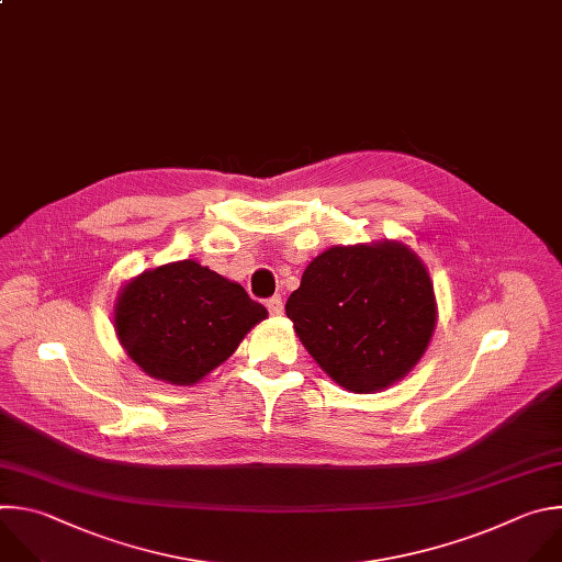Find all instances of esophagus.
<instances>
[{"label": "esophagus", "mask_w": 562, "mask_h": 562, "mask_svg": "<svg viewBox=\"0 0 562 562\" xmlns=\"http://www.w3.org/2000/svg\"><path fill=\"white\" fill-rule=\"evenodd\" d=\"M266 307H268V312H270L272 316H281V314H283V301H281V296L268 299V301H266Z\"/></svg>", "instance_id": "obj_1"}]
</instances>
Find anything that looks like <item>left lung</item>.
<instances>
[{"instance_id":"left-lung-1","label":"left lung","mask_w":562,"mask_h":562,"mask_svg":"<svg viewBox=\"0 0 562 562\" xmlns=\"http://www.w3.org/2000/svg\"><path fill=\"white\" fill-rule=\"evenodd\" d=\"M285 314L329 379L372 394L420 361L436 327V299L423 261L405 244L334 246L305 268Z\"/></svg>"}]
</instances>
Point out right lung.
I'll list each match as a JSON object with an SVG mask.
<instances>
[{
  "instance_id": "1",
  "label": "right lung",
  "mask_w": 562,
  "mask_h": 562,
  "mask_svg": "<svg viewBox=\"0 0 562 562\" xmlns=\"http://www.w3.org/2000/svg\"><path fill=\"white\" fill-rule=\"evenodd\" d=\"M266 316L239 283L186 259L146 270L120 290L115 331L148 376L192 385L231 359Z\"/></svg>"
}]
</instances>
